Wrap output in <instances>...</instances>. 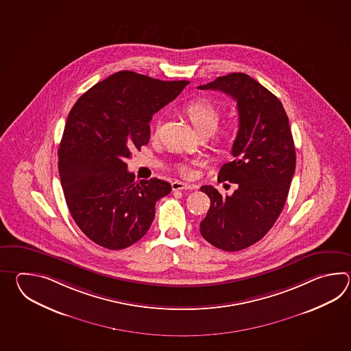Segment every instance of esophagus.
<instances>
[{
    "instance_id": "esophagus-1",
    "label": "esophagus",
    "mask_w": 351,
    "mask_h": 351,
    "mask_svg": "<svg viewBox=\"0 0 351 351\" xmlns=\"http://www.w3.org/2000/svg\"><path fill=\"white\" fill-rule=\"evenodd\" d=\"M172 188L173 191H193V189H195V186L186 184V183H183V182H179V180L173 182Z\"/></svg>"
}]
</instances>
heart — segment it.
<instances>
[{"instance_id": "b5f03b06", "label": "heart", "mask_w": 351, "mask_h": 351, "mask_svg": "<svg viewBox=\"0 0 351 351\" xmlns=\"http://www.w3.org/2000/svg\"><path fill=\"white\" fill-rule=\"evenodd\" d=\"M184 112L198 134H201V133L210 134L216 130L217 125H218V110L208 101H204V100L191 101L186 105ZM239 129V118L232 117L231 119L228 120L227 124L224 125L222 138L224 141L232 139L234 135L237 134ZM176 168L182 176H189L192 172L191 165L186 162H180L176 165Z\"/></svg>"}]
</instances>
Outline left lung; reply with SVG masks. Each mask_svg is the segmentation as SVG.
Here are the masks:
<instances>
[{"label":"left lung","mask_w":351,"mask_h":351,"mask_svg":"<svg viewBox=\"0 0 351 351\" xmlns=\"http://www.w3.org/2000/svg\"><path fill=\"white\" fill-rule=\"evenodd\" d=\"M198 89L219 90L237 101L234 159L222 165L218 180H230L239 188L222 197L212 186H201L210 207L199 230L217 248L239 251L271 230L287 199L296 167L289 118L278 97L243 73L219 76Z\"/></svg>","instance_id":"left-lung-1"}]
</instances>
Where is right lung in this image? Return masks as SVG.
I'll list each match as a JSON object with an SVG mask.
<instances>
[{
  "mask_svg": "<svg viewBox=\"0 0 351 351\" xmlns=\"http://www.w3.org/2000/svg\"><path fill=\"white\" fill-rule=\"evenodd\" d=\"M188 84L119 71L84 93L69 112L60 180L75 223L99 246L123 250L139 241L158 199L171 193L172 186L162 179L135 182L125 160L149 143L153 115Z\"/></svg>",
  "mask_w": 351,
  "mask_h": 351,
  "instance_id": "1",
  "label": "right lung"
}]
</instances>
